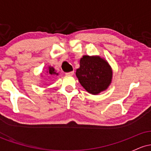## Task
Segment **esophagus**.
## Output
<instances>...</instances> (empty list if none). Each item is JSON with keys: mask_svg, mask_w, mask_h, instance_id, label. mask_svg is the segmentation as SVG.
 I'll return each mask as SVG.
<instances>
[{"mask_svg": "<svg viewBox=\"0 0 151 151\" xmlns=\"http://www.w3.org/2000/svg\"><path fill=\"white\" fill-rule=\"evenodd\" d=\"M74 74V72H69V73H66V75L67 76H72Z\"/></svg>", "mask_w": 151, "mask_h": 151, "instance_id": "obj_1", "label": "esophagus"}]
</instances>
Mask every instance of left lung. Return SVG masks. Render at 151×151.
<instances>
[{
    "label": "left lung",
    "instance_id": "obj_1",
    "mask_svg": "<svg viewBox=\"0 0 151 151\" xmlns=\"http://www.w3.org/2000/svg\"><path fill=\"white\" fill-rule=\"evenodd\" d=\"M76 76L86 91L97 95L108 89L113 77L111 67L104 58L98 55H83Z\"/></svg>",
    "mask_w": 151,
    "mask_h": 151
}]
</instances>
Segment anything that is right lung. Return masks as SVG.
<instances>
[{
    "label": "right lung",
    "mask_w": 151,
    "mask_h": 151,
    "mask_svg": "<svg viewBox=\"0 0 151 151\" xmlns=\"http://www.w3.org/2000/svg\"><path fill=\"white\" fill-rule=\"evenodd\" d=\"M47 73L50 74V75H56L58 76V73L56 72L55 70V68H54L53 67H52V66H49V67H47Z\"/></svg>",
    "instance_id": "right-lung-1"
}]
</instances>
